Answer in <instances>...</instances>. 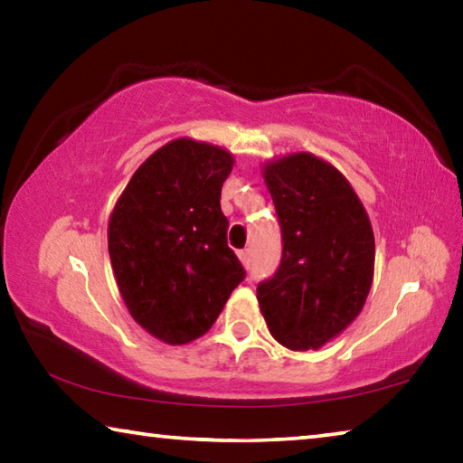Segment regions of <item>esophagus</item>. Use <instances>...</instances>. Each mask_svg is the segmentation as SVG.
<instances>
[{
  "label": "esophagus",
  "mask_w": 463,
  "mask_h": 463,
  "mask_svg": "<svg viewBox=\"0 0 463 463\" xmlns=\"http://www.w3.org/2000/svg\"><path fill=\"white\" fill-rule=\"evenodd\" d=\"M239 260H241V263L245 265V268H249V263H250V253H249V249H242V250H239Z\"/></svg>",
  "instance_id": "1"
}]
</instances>
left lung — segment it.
<instances>
[{
	"instance_id": "obj_1",
	"label": "left lung",
	"mask_w": 463,
	"mask_h": 463,
	"mask_svg": "<svg viewBox=\"0 0 463 463\" xmlns=\"http://www.w3.org/2000/svg\"><path fill=\"white\" fill-rule=\"evenodd\" d=\"M263 177L284 247L257 300L273 339L292 351L318 349L354 323L370 294V218L341 171L312 153L269 161Z\"/></svg>"
}]
</instances>
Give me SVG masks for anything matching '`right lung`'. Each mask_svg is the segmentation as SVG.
Here are the masks:
<instances>
[{"instance_id": "right-lung-1", "label": "right lung", "mask_w": 463, "mask_h": 463, "mask_svg": "<svg viewBox=\"0 0 463 463\" xmlns=\"http://www.w3.org/2000/svg\"><path fill=\"white\" fill-rule=\"evenodd\" d=\"M232 163L221 146L171 140L135 171L109 216L108 250L122 300L167 345L206 333L245 279L221 210Z\"/></svg>"}]
</instances>
